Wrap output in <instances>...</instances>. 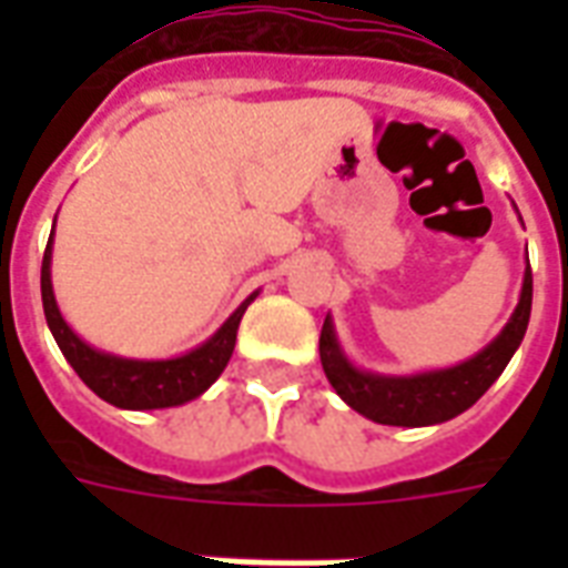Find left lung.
Here are the masks:
<instances>
[{
  "instance_id": "8db88e82",
  "label": "left lung",
  "mask_w": 568,
  "mask_h": 568,
  "mask_svg": "<svg viewBox=\"0 0 568 568\" xmlns=\"http://www.w3.org/2000/svg\"><path fill=\"white\" fill-rule=\"evenodd\" d=\"M529 310H532V271L526 264L520 301H517L508 325L501 328L493 344L484 346L477 356H471L463 365L410 374V377H386V374H371V371L356 368L337 344L332 320H325L320 334L322 371L334 386V393L341 395L353 410L374 419V423L407 428L447 423V419L468 410L493 383L499 381V374L524 341Z\"/></svg>"
}]
</instances>
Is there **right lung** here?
Segmentation results:
<instances>
[{"instance_id": "obj_1", "label": "right lung", "mask_w": 568, "mask_h": 568, "mask_svg": "<svg viewBox=\"0 0 568 568\" xmlns=\"http://www.w3.org/2000/svg\"><path fill=\"white\" fill-rule=\"evenodd\" d=\"M51 243H54V231H51V240H48L42 258L44 320H48V328L54 334L60 353L67 356L75 374L103 402L124 407V410H158V407L185 405V402L203 395L212 383L219 381V374L227 368L231 353H234L240 320H243V313H246V307L255 301L258 292L248 295L206 344H200L197 349H191L185 356L154 358V362L121 358L84 344L79 334L69 328L67 320L60 316V307L54 301V285H51Z\"/></svg>"}]
</instances>
